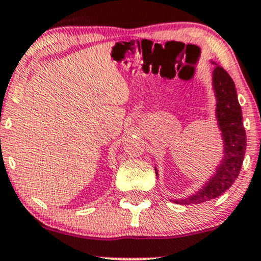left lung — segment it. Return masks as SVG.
Returning a JSON list of instances; mask_svg holds the SVG:
<instances>
[{"label":"left lung","instance_id":"1","mask_svg":"<svg viewBox=\"0 0 261 261\" xmlns=\"http://www.w3.org/2000/svg\"><path fill=\"white\" fill-rule=\"evenodd\" d=\"M212 86L216 97L217 125L223 140V158L216 168V173L197 193L187 199L173 200L179 205L201 203L222 195L238 178L244 160L247 136L243 125L242 108L237 98L236 86L224 68L217 64H215L212 72ZM155 174L158 175L157 169Z\"/></svg>","mask_w":261,"mask_h":261}]
</instances>
